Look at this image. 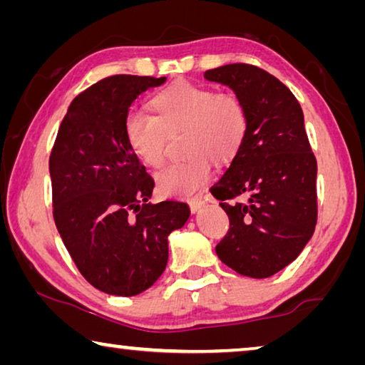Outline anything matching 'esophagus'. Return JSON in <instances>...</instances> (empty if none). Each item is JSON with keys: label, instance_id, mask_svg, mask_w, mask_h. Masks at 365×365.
<instances>
[{"label": "esophagus", "instance_id": "34e87169", "mask_svg": "<svg viewBox=\"0 0 365 365\" xmlns=\"http://www.w3.org/2000/svg\"><path fill=\"white\" fill-rule=\"evenodd\" d=\"M205 205H206V202L202 201V200H193V201L190 202V209H191V212L195 214V212H197V211H201V209L205 207Z\"/></svg>", "mask_w": 365, "mask_h": 365}]
</instances>
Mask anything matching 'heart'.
Instances as JSON below:
<instances>
[{
  "label": "heart",
  "instance_id": "1",
  "mask_svg": "<svg viewBox=\"0 0 365 365\" xmlns=\"http://www.w3.org/2000/svg\"><path fill=\"white\" fill-rule=\"evenodd\" d=\"M153 115L130 114L125 138L132 151L150 168H159L169 137L182 135L188 156L169 164L156 175L165 196L195 195L211 175V158L224 164L237 156L248 133V110L232 93H215L207 86L177 82L150 100Z\"/></svg>",
  "mask_w": 365,
  "mask_h": 365
}]
</instances>
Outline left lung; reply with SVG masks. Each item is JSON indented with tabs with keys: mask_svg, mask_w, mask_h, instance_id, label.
Instances as JSON below:
<instances>
[{
	"mask_svg": "<svg viewBox=\"0 0 365 365\" xmlns=\"http://www.w3.org/2000/svg\"><path fill=\"white\" fill-rule=\"evenodd\" d=\"M205 78L232 88L250 119L242 150L211 187L230 220L215 252L240 275L267 279L299 256L317 224V160L304 115L288 86L256 66L227 64Z\"/></svg>",
	"mask_w": 365,
	"mask_h": 365,
	"instance_id": "8db88e82",
	"label": "left lung"
}]
</instances>
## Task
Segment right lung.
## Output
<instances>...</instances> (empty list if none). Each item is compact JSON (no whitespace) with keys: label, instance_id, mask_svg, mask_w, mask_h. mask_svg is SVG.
<instances>
[{"label":"right lung","instance_id":"right-lung-1","mask_svg":"<svg viewBox=\"0 0 365 365\" xmlns=\"http://www.w3.org/2000/svg\"><path fill=\"white\" fill-rule=\"evenodd\" d=\"M165 77L113 76L73 98L49 156L53 217L80 274L114 296L153 287L169 259L185 202H148L154 180L125 138L128 108Z\"/></svg>","mask_w":365,"mask_h":365}]
</instances>
